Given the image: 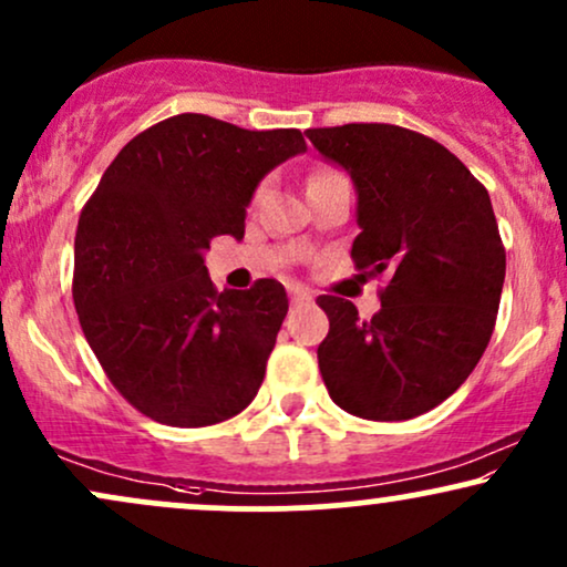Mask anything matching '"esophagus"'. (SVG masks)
I'll use <instances>...</instances> for the list:
<instances>
[{"mask_svg":"<svg viewBox=\"0 0 567 567\" xmlns=\"http://www.w3.org/2000/svg\"><path fill=\"white\" fill-rule=\"evenodd\" d=\"M288 292H290V303H292V306H303V303H309V301H311L309 290L298 288V285H292V288H290Z\"/></svg>","mask_w":567,"mask_h":567,"instance_id":"1","label":"esophagus"}]
</instances>
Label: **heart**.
<instances>
[{"instance_id": "b5f03b06", "label": "heart", "mask_w": 567, "mask_h": 567, "mask_svg": "<svg viewBox=\"0 0 567 567\" xmlns=\"http://www.w3.org/2000/svg\"><path fill=\"white\" fill-rule=\"evenodd\" d=\"M320 175H328V173H315V175H311V181H315V178H320Z\"/></svg>"}]
</instances>
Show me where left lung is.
<instances>
[{"mask_svg": "<svg viewBox=\"0 0 567 567\" xmlns=\"http://www.w3.org/2000/svg\"><path fill=\"white\" fill-rule=\"evenodd\" d=\"M357 188L351 261L386 275L381 309L320 296L330 330L317 349L338 408L408 421L461 386L496 328L506 250L487 188L437 141L396 125L306 130Z\"/></svg>", "mask_w": 567, "mask_h": 567, "instance_id": "left-lung-1", "label": "left lung"}]
</instances>
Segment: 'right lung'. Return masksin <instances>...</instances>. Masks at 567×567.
Returning a JSON list of instances; mask_svg holds the SVG:
<instances>
[{"mask_svg": "<svg viewBox=\"0 0 567 567\" xmlns=\"http://www.w3.org/2000/svg\"><path fill=\"white\" fill-rule=\"evenodd\" d=\"M301 152V130L178 114L135 135L84 205L71 282L82 333L148 419L210 426L258 394L288 292L277 279L218 292L205 250L245 237L256 186Z\"/></svg>", "mask_w": 567, "mask_h": 567, "instance_id": "1", "label": "right lung"}]
</instances>
